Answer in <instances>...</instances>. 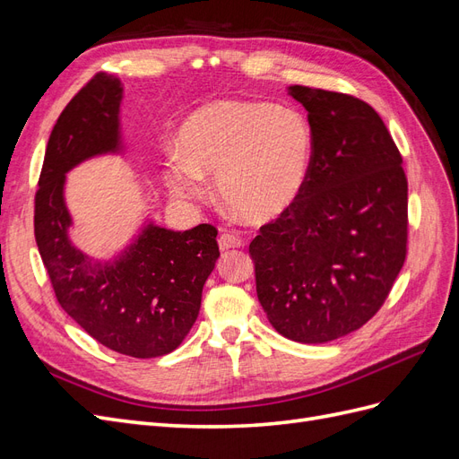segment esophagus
<instances>
[{"label":"esophagus","mask_w":459,"mask_h":459,"mask_svg":"<svg viewBox=\"0 0 459 459\" xmlns=\"http://www.w3.org/2000/svg\"><path fill=\"white\" fill-rule=\"evenodd\" d=\"M243 245H245L243 239L238 238V235H231V233H221L220 239H218V247H220L221 253L231 251V248H239Z\"/></svg>","instance_id":"obj_1"}]
</instances>
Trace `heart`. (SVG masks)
Listing matches in <instances>:
<instances>
[{
  "label": "heart",
  "mask_w": 459,
  "mask_h": 459,
  "mask_svg": "<svg viewBox=\"0 0 459 459\" xmlns=\"http://www.w3.org/2000/svg\"><path fill=\"white\" fill-rule=\"evenodd\" d=\"M178 147L164 164L176 195L195 199L204 178H216L220 203L231 216L268 224L287 214L308 184L314 130L293 107L220 100L184 120Z\"/></svg>",
  "instance_id": "obj_1"
}]
</instances>
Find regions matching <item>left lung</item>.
<instances>
[{"mask_svg": "<svg viewBox=\"0 0 459 459\" xmlns=\"http://www.w3.org/2000/svg\"><path fill=\"white\" fill-rule=\"evenodd\" d=\"M308 113L314 162L287 214L248 253L256 295L280 335L322 344L381 308L406 260L408 182L391 134L352 95L289 86Z\"/></svg>", "mask_w": 459, "mask_h": 459, "instance_id": "obj_1", "label": "left lung"}]
</instances>
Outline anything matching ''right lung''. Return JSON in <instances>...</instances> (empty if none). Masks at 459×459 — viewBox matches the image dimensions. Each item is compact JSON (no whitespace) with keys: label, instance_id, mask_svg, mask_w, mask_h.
I'll list each match as a JSON object with an SVG mask.
<instances>
[{"label":"right lung","instance_id":"1","mask_svg":"<svg viewBox=\"0 0 459 459\" xmlns=\"http://www.w3.org/2000/svg\"><path fill=\"white\" fill-rule=\"evenodd\" d=\"M124 86L97 74L65 107L41 166L34 235L61 308L107 349L157 358L178 349L195 324L203 287L220 256L216 228L174 231L145 220L108 260H95L71 241L66 174L95 157L124 155Z\"/></svg>","mask_w":459,"mask_h":459}]
</instances>
